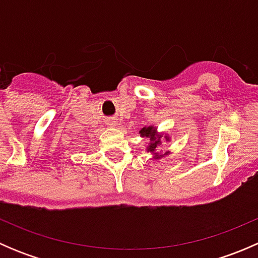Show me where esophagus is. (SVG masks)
<instances>
[{
  "label": "esophagus",
  "mask_w": 258,
  "mask_h": 258,
  "mask_svg": "<svg viewBox=\"0 0 258 258\" xmlns=\"http://www.w3.org/2000/svg\"><path fill=\"white\" fill-rule=\"evenodd\" d=\"M117 124V121L116 119H113V118H110V119H107V126H110V127H114Z\"/></svg>",
  "instance_id": "34e87169"
}]
</instances>
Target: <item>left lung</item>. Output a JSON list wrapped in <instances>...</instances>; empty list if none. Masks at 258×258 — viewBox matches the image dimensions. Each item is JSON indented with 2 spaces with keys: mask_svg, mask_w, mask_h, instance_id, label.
Wrapping results in <instances>:
<instances>
[{
  "mask_svg": "<svg viewBox=\"0 0 258 258\" xmlns=\"http://www.w3.org/2000/svg\"><path fill=\"white\" fill-rule=\"evenodd\" d=\"M139 134L141 135L142 139H145L146 137V139L150 140V144H148L147 147H146V151L150 152L151 155L153 156L152 157L153 161L161 160V158H163L165 156L170 155V151H166L163 155H161V152H157V148L162 145V141H166V142L171 141V137L168 136V135L163 134V132H158L157 127L145 126L144 128L140 130Z\"/></svg>",
  "mask_w": 258,
  "mask_h": 258,
  "instance_id": "left-lung-1",
  "label": "left lung"
}]
</instances>
